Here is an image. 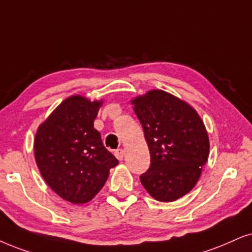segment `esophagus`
I'll return each mask as SVG.
<instances>
[{"instance_id": "1", "label": "esophagus", "mask_w": 252, "mask_h": 252, "mask_svg": "<svg viewBox=\"0 0 252 252\" xmlns=\"http://www.w3.org/2000/svg\"><path fill=\"white\" fill-rule=\"evenodd\" d=\"M114 155H115V157L119 159V160H123V157H124V151L122 149H117L115 150V152H114Z\"/></svg>"}]
</instances>
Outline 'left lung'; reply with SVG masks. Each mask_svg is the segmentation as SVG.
<instances>
[{"instance_id":"left-lung-1","label":"left lung","mask_w":252,"mask_h":252,"mask_svg":"<svg viewBox=\"0 0 252 252\" xmlns=\"http://www.w3.org/2000/svg\"><path fill=\"white\" fill-rule=\"evenodd\" d=\"M131 103L151 157L141 183L158 201H174L195 186L208 159L205 124L189 104L164 91H150Z\"/></svg>"}]
</instances>
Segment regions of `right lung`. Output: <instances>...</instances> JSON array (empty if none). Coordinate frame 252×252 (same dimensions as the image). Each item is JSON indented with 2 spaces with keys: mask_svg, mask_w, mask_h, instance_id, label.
<instances>
[{
  "mask_svg": "<svg viewBox=\"0 0 252 252\" xmlns=\"http://www.w3.org/2000/svg\"><path fill=\"white\" fill-rule=\"evenodd\" d=\"M101 103L80 95L66 98L40 124L34 138V158L44 180L72 203L93 199L119 164L94 129Z\"/></svg>",
  "mask_w": 252,
  "mask_h": 252,
  "instance_id": "add662e5",
  "label": "right lung"
}]
</instances>
